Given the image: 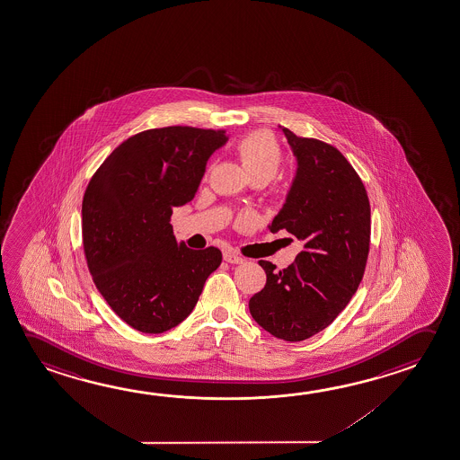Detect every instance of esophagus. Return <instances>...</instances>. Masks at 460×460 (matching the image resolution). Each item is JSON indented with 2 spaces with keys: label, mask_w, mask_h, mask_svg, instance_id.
Wrapping results in <instances>:
<instances>
[{
  "label": "esophagus",
  "mask_w": 460,
  "mask_h": 460,
  "mask_svg": "<svg viewBox=\"0 0 460 460\" xmlns=\"http://www.w3.org/2000/svg\"><path fill=\"white\" fill-rule=\"evenodd\" d=\"M223 258H225V261L231 264H241L245 261V260H243L241 255H237L235 252H225Z\"/></svg>",
  "instance_id": "34e87169"
}]
</instances>
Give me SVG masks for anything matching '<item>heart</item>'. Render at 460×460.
<instances>
[{
  "label": "heart",
  "instance_id": "obj_1",
  "mask_svg": "<svg viewBox=\"0 0 460 460\" xmlns=\"http://www.w3.org/2000/svg\"><path fill=\"white\" fill-rule=\"evenodd\" d=\"M235 149L252 180L270 181L282 165L280 146L270 131L260 129L243 136Z\"/></svg>",
  "mask_w": 460,
  "mask_h": 460
}]
</instances>
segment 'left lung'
I'll use <instances>...</instances> for the list:
<instances>
[{
    "label": "left lung",
    "mask_w": 460,
    "mask_h": 460,
    "mask_svg": "<svg viewBox=\"0 0 460 460\" xmlns=\"http://www.w3.org/2000/svg\"><path fill=\"white\" fill-rule=\"evenodd\" d=\"M298 162L294 184L271 233L305 242L286 270L260 260L266 286L250 298L264 331L302 341L333 323L361 284L370 245L369 197L359 174L331 144L282 128Z\"/></svg>",
    "instance_id": "1"
}]
</instances>
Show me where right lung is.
Listing matches in <instances>:
<instances>
[{
  "instance_id": "add662e5",
  "label": "right lung",
  "mask_w": 460,
  "mask_h": 460,
  "mask_svg": "<svg viewBox=\"0 0 460 460\" xmlns=\"http://www.w3.org/2000/svg\"><path fill=\"white\" fill-rule=\"evenodd\" d=\"M226 141V129H146L115 147L88 182V270L113 313L136 331L162 333L182 323L221 264L217 247L176 241L170 218L194 199L207 160Z\"/></svg>"
}]
</instances>
